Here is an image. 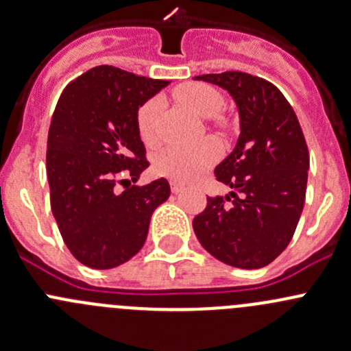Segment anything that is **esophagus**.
Masks as SVG:
<instances>
[{"mask_svg": "<svg viewBox=\"0 0 351 351\" xmlns=\"http://www.w3.org/2000/svg\"><path fill=\"white\" fill-rule=\"evenodd\" d=\"M171 192L175 193V195H178V193H182V192H183V186H182V185H178V183L171 182Z\"/></svg>", "mask_w": 351, "mask_h": 351, "instance_id": "obj_1", "label": "esophagus"}]
</instances>
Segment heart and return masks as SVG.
I'll return each instance as SVG.
<instances>
[{"label":"heart","mask_w":351,"mask_h":351,"mask_svg":"<svg viewBox=\"0 0 351 351\" xmlns=\"http://www.w3.org/2000/svg\"><path fill=\"white\" fill-rule=\"evenodd\" d=\"M175 98L204 119L215 117L214 123L222 125V120L217 115L224 108V98L215 88L204 83H185L175 90ZM161 110V100L151 98L137 110L136 125L141 141L146 146L154 147L159 144L158 117ZM219 158V146L214 141H204L197 146L180 147L171 146L156 154L154 169L158 175L166 176L176 183H190L200 173L210 168Z\"/></svg>","instance_id":"b5f03b06"}]
</instances>
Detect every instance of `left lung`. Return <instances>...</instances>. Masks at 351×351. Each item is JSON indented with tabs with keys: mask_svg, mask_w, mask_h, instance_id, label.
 <instances>
[{
	"mask_svg": "<svg viewBox=\"0 0 351 351\" xmlns=\"http://www.w3.org/2000/svg\"><path fill=\"white\" fill-rule=\"evenodd\" d=\"M195 80L229 91L241 134L214 171L232 192L207 197L193 231L222 263L244 270L267 267L289 246L306 200L309 149L300 123L282 91L263 77L226 71Z\"/></svg>",
	"mask_w": 351,
	"mask_h": 351,
	"instance_id": "left-lung-1",
	"label": "left lung"
}]
</instances>
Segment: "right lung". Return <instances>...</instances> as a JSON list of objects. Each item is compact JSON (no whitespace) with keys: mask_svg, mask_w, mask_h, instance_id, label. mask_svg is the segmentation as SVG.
<instances>
[{"mask_svg":"<svg viewBox=\"0 0 351 351\" xmlns=\"http://www.w3.org/2000/svg\"><path fill=\"white\" fill-rule=\"evenodd\" d=\"M168 84L97 66L59 98L47 137L51 208L66 246L86 267L108 270L139 253L151 215L168 200V180L130 185L149 166L137 110ZM117 184L126 190L117 193Z\"/></svg>","mask_w":351,"mask_h":351,"instance_id":"1","label":"right lung"}]
</instances>
